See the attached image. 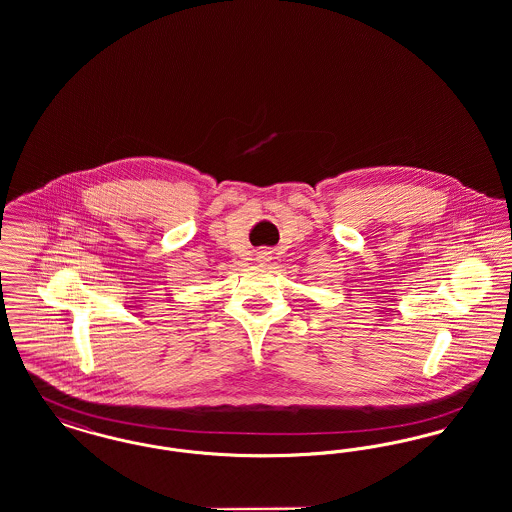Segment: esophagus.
<instances>
[{"mask_svg":"<svg viewBox=\"0 0 512 512\" xmlns=\"http://www.w3.org/2000/svg\"><path fill=\"white\" fill-rule=\"evenodd\" d=\"M270 253L268 251H259V261H268Z\"/></svg>","mask_w":512,"mask_h":512,"instance_id":"esophagus-1","label":"esophagus"}]
</instances>
